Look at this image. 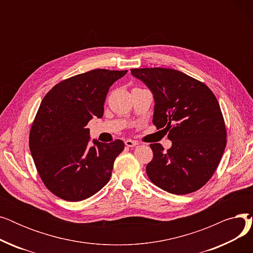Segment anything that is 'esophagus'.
<instances>
[{"label": "esophagus", "instance_id": "1", "mask_svg": "<svg viewBox=\"0 0 253 253\" xmlns=\"http://www.w3.org/2000/svg\"><path fill=\"white\" fill-rule=\"evenodd\" d=\"M125 144L127 145V147L132 148V147H135L136 144H138V142L135 140H132V139H127V140H125Z\"/></svg>", "mask_w": 253, "mask_h": 253}]
</instances>
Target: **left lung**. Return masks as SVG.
<instances>
[{"label": "left lung", "mask_w": 253, "mask_h": 253, "mask_svg": "<svg viewBox=\"0 0 253 253\" xmlns=\"http://www.w3.org/2000/svg\"><path fill=\"white\" fill-rule=\"evenodd\" d=\"M131 74L153 92V124L168 132L172 140L167 151L160 143L150 144L154 157L145 168L149 178L175 195L201 189L213 175L227 144V129L213 92L172 69H132Z\"/></svg>", "instance_id": "left-lung-1"}]
</instances>
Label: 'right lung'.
Segmentation results:
<instances>
[{"mask_svg":"<svg viewBox=\"0 0 253 253\" xmlns=\"http://www.w3.org/2000/svg\"><path fill=\"white\" fill-rule=\"evenodd\" d=\"M127 71L97 69L65 79L53 87L37 112L30 131V150L45 187L65 201L78 202L109 182L124 142L93 140V117L103 116L110 87Z\"/></svg>","mask_w":253,"mask_h":253,"instance_id":"add662e5","label":"right lung"}]
</instances>
